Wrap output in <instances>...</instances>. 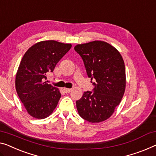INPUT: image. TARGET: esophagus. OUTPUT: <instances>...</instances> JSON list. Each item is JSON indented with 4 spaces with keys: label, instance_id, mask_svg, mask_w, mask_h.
Segmentation results:
<instances>
[{
    "label": "esophagus",
    "instance_id": "1",
    "mask_svg": "<svg viewBox=\"0 0 156 156\" xmlns=\"http://www.w3.org/2000/svg\"><path fill=\"white\" fill-rule=\"evenodd\" d=\"M64 92L65 93H69L71 92V89H69V88H64Z\"/></svg>",
    "mask_w": 156,
    "mask_h": 156
}]
</instances>
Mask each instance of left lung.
I'll return each instance as SVG.
<instances>
[{
    "label": "left lung",
    "instance_id": "1",
    "mask_svg": "<svg viewBox=\"0 0 156 156\" xmlns=\"http://www.w3.org/2000/svg\"><path fill=\"white\" fill-rule=\"evenodd\" d=\"M74 50L82 57L88 77L96 81L92 83L93 92H84L76 101L78 114L92 123L104 121L113 114L125 93L126 76L122 56L101 41L78 44Z\"/></svg>",
    "mask_w": 156,
    "mask_h": 156
}]
</instances>
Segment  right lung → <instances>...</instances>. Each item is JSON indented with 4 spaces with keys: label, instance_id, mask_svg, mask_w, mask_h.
Instances as JSON below:
<instances>
[{
    "label": "right lung",
    "instance_id": "obj_1",
    "mask_svg": "<svg viewBox=\"0 0 156 156\" xmlns=\"http://www.w3.org/2000/svg\"><path fill=\"white\" fill-rule=\"evenodd\" d=\"M71 44L43 41L32 45L23 56L16 74V91L28 113L37 119L52 114L61 93L45 79L68 52Z\"/></svg>",
    "mask_w": 156,
    "mask_h": 156
}]
</instances>
